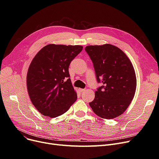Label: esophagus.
Instances as JSON below:
<instances>
[{
  "label": "esophagus",
  "mask_w": 159,
  "mask_h": 159,
  "mask_svg": "<svg viewBox=\"0 0 159 159\" xmlns=\"http://www.w3.org/2000/svg\"><path fill=\"white\" fill-rule=\"evenodd\" d=\"M78 90H79V92H83V91H84L85 89H82V88H79Z\"/></svg>",
  "instance_id": "esophagus-1"
}]
</instances>
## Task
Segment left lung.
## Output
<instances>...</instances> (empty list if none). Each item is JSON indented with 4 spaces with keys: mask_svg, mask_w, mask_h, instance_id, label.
Listing matches in <instances>:
<instances>
[{
    "mask_svg": "<svg viewBox=\"0 0 159 159\" xmlns=\"http://www.w3.org/2000/svg\"><path fill=\"white\" fill-rule=\"evenodd\" d=\"M85 50L93 63L98 82L102 84L89 106L102 119L117 117L126 110L135 93L133 64L120 48L110 44L88 46Z\"/></svg>",
    "mask_w": 159,
    "mask_h": 159,
    "instance_id": "left-lung-1",
    "label": "left lung"
}]
</instances>
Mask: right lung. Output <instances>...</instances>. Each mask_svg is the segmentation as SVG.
<instances>
[{
  "instance_id": "obj_1",
  "label": "right lung",
  "mask_w": 159,
  "mask_h": 159,
  "mask_svg": "<svg viewBox=\"0 0 159 159\" xmlns=\"http://www.w3.org/2000/svg\"><path fill=\"white\" fill-rule=\"evenodd\" d=\"M83 49L80 45L48 44L36 54L26 77L30 98L36 109L49 118L68 111L77 98L69 66Z\"/></svg>"
}]
</instances>
